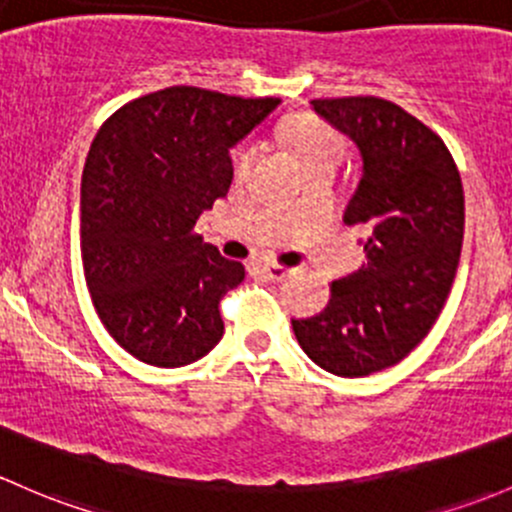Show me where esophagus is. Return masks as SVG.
<instances>
[{"label":"esophagus","mask_w":512,"mask_h":512,"mask_svg":"<svg viewBox=\"0 0 512 512\" xmlns=\"http://www.w3.org/2000/svg\"><path fill=\"white\" fill-rule=\"evenodd\" d=\"M261 273L268 278V281H283V278L291 276L293 268L281 266V263H266V266L261 268Z\"/></svg>","instance_id":"obj_1"}]
</instances>
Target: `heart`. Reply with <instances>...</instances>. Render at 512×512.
Segmentation results:
<instances>
[{"label": "heart", "instance_id": "1", "mask_svg": "<svg viewBox=\"0 0 512 512\" xmlns=\"http://www.w3.org/2000/svg\"><path fill=\"white\" fill-rule=\"evenodd\" d=\"M288 140L305 162V167H313L318 162H340L345 155V138L318 118H295L286 128ZM258 157V145L254 140H241L231 147L229 167L231 175L236 179H244L251 175Z\"/></svg>", "mask_w": 512, "mask_h": 512}]
</instances>
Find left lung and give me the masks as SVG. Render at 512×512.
<instances>
[{
    "label": "left lung",
    "instance_id": "1",
    "mask_svg": "<svg viewBox=\"0 0 512 512\" xmlns=\"http://www.w3.org/2000/svg\"><path fill=\"white\" fill-rule=\"evenodd\" d=\"M310 105L360 147L345 224L367 234V261L330 286L323 313L293 320V333L323 370L365 377L402 362L439 318L461 258L463 184L444 140L392 100Z\"/></svg>",
    "mask_w": 512,
    "mask_h": 512
}]
</instances>
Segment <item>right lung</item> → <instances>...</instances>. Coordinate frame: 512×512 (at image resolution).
Returning a JSON list of instances; mask_svg holds the SVG:
<instances>
[{"mask_svg": "<svg viewBox=\"0 0 512 512\" xmlns=\"http://www.w3.org/2000/svg\"><path fill=\"white\" fill-rule=\"evenodd\" d=\"M278 103L172 86L100 125L81 179L83 273L100 323L140 362L189 365L224 335L219 300L244 263L194 224L229 192V147Z\"/></svg>", "mask_w": 512, "mask_h": 512, "instance_id": "add662e5", "label": "right lung"}]
</instances>
